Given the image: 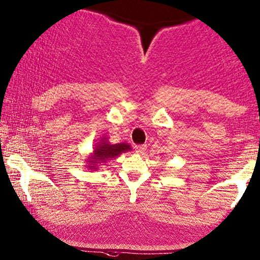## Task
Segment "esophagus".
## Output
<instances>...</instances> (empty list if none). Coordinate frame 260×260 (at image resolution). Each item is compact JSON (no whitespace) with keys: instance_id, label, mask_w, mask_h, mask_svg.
Listing matches in <instances>:
<instances>
[{"instance_id":"esophagus-1","label":"esophagus","mask_w":260,"mask_h":260,"mask_svg":"<svg viewBox=\"0 0 260 260\" xmlns=\"http://www.w3.org/2000/svg\"><path fill=\"white\" fill-rule=\"evenodd\" d=\"M135 150H136V152L139 153V155H144L146 146L145 145H136L135 146Z\"/></svg>"}]
</instances>
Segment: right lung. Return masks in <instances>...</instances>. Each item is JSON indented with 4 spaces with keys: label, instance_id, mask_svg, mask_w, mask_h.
Wrapping results in <instances>:
<instances>
[{
    "label": "right lung",
    "instance_id": "obj_1",
    "mask_svg": "<svg viewBox=\"0 0 260 260\" xmlns=\"http://www.w3.org/2000/svg\"><path fill=\"white\" fill-rule=\"evenodd\" d=\"M131 146L127 143H117V144H112L109 142V137L105 136V134L102 137L97 139L95 145L92 148V152L89 153V156L85 158L84 167L88 170L97 171L101 165H105L108 160H111L112 158H116L123 152L131 151Z\"/></svg>",
    "mask_w": 260,
    "mask_h": 260
}]
</instances>
